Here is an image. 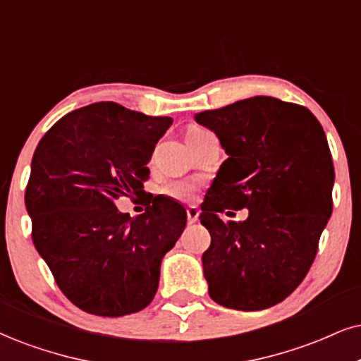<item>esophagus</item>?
I'll use <instances>...</instances> for the list:
<instances>
[{
  "label": "esophagus",
  "mask_w": 361,
  "mask_h": 361,
  "mask_svg": "<svg viewBox=\"0 0 361 361\" xmlns=\"http://www.w3.org/2000/svg\"><path fill=\"white\" fill-rule=\"evenodd\" d=\"M199 217V209L195 206H189L188 207V222L189 224H194Z\"/></svg>",
  "instance_id": "34e87169"
}]
</instances>
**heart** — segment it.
Wrapping results in <instances>:
<instances>
[{
  "instance_id": "1",
  "label": "heart",
  "mask_w": 361,
  "mask_h": 361,
  "mask_svg": "<svg viewBox=\"0 0 361 361\" xmlns=\"http://www.w3.org/2000/svg\"><path fill=\"white\" fill-rule=\"evenodd\" d=\"M204 133H207V130H204L201 127H190L188 132V139H190V137L204 135ZM164 192H166L169 197L177 199V201H189L195 192V185L189 184V182H173V184L167 185V188L164 189Z\"/></svg>"
}]
</instances>
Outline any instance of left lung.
Wrapping results in <instances>:
<instances>
[{
    "label": "left lung",
    "mask_w": 361,
    "mask_h": 361,
    "mask_svg": "<svg viewBox=\"0 0 361 361\" xmlns=\"http://www.w3.org/2000/svg\"><path fill=\"white\" fill-rule=\"evenodd\" d=\"M228 159L201 204L211 234L202 255L209 296L226 308L281 303L313 264L331 216L335 169L322 123L306 106L251 97L195 114ZM247 208L246 221L220 214Z\"/></svg>",
    "instance_id": "obj_1"
}]
</instances>
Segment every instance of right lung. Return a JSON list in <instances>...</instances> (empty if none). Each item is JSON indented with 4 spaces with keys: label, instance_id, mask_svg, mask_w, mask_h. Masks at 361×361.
I'll return each mask as SVG.
<instances>
[{
    "label": "right lung",
    "instance_id": "obj_1",
    "mask_svg": "<svg viewBox=\"0 0 361 361\" xmlns=\"http://www.w3.org/2000/svg\"><path fill=\"white\" fill-rule=\"evenodd\" d=\"M171 126V117L99 102L61 117L35 150L25 194L31 238L58 288L87 313L123 317L154 300L160 262L188 222L180 202L144 190ZM122 195H145V214L120 213Z\"/></svg>",
    "mask_w": 361,
    "mask_h": 361
}]
</instances>
